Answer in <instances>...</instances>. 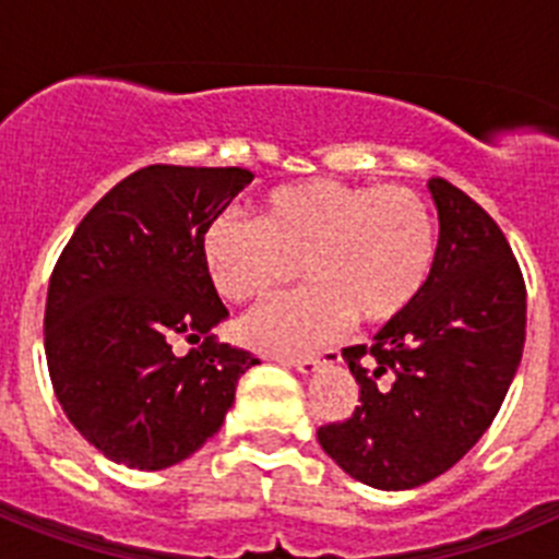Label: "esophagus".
Returning a JSON list of instances; mask_svg holds the SVG:
<instances>
[{
	"mask_svg": "<svg viewBox=\"0 0 559 559\" xmlns=\"http://www.w3.org/2000/svg\"><path fill=\"white\" fill-rule=\"evenodd\" d=\"M333 358H335V349H328L324 355H305V358L285 360V364H288V367H294L299 374H313V372H319L324 364H330Z\"/></svg>",
	"mask_w": 559,
	"mask_h": 559,
	"instance_id": "34e87169",
	"label": "esophagus"
}]
</instances>
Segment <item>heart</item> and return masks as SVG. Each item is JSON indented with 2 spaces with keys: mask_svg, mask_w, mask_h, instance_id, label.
<instances>
[{
  "mask_svg": "<svg viewBox=\"0 0 559 559\" xmlns=\"http://www.w3.org/2000/svg\"><path fill=\"white\" fill-rule=\"evenodd\" d=\"M437 257L431 210L406 187L308 179L265 192L254 224L210 221L201 263L224 299L263 302L302 265L308 288L249 316L243 335L271 355L319 349L347 328L392 322L426 290Z\"/></svg>",
  "mask_w": 559,
  "mask_h": 559,
  "instance_id": "b5f03b06",
  "label": "heart"
}]
</instances>
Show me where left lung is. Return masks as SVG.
I'll list each match as a JSON object with an SVG mask.
<instances>
[{
  "mask_svg": "<svg viewBox=\"0 0 559 559\" xmlns=\"http://www.w3.org/2000/svg\"><path fill=\"white\" fill-rule=\"evenodd\" d=\"M433 271L417 302L344 349L360 406L319 445L374 490H412L451 471L501 408L526 338V285L496 221L459 187L428 179Z\"/></svg>",
  "mask_w": 559,
  "mask_h": 559,
  "instance_id": "8db88e82",
  "label": "left lung"
}]
</instances>
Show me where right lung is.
I'll return each instance as SVG.
<instances>
[{
  "label": "right lung",
  "mask_w": 559,
  "mask_h": 559,
  "mask_svg": "<svg viewBox=\"0 0 559 559\" xmlns=\"http://www.w3.org/2000/svg\"><path fill=\"white\" fill-rule=\"evenodd\" d=\"M243 167L151 165L97 201L49 280L44 347L69 423L111 462L165 471L224 426L260 360L218 344L229 310L201 235L251 185ZM179 337L199 343L176 356Z\"/></svg>",
  "instance_id": "right-lung-1"
}]
</instances>
